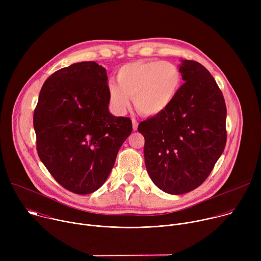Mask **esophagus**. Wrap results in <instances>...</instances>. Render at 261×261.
Returning a JSON list of instances; mask_svg holds the SVG:
<instances>
[{"instance_id":"esophagus-1","label":"esophagus","mask_w":261,"mask_h":261,"mask_svg":"<svg viewBox=\"0 0 261 261\" xmlns=\"http://www.w3.org/2000/svg\"><path fill=\"white\" fill-rule=\"evenodd\" d=\"M132 126H133V130H137V127H138V122L135 120V119H132Z\"/></svg>"}]
</instances>
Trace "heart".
<instances>
[{
	"instance_id": "1",
	"label": "heart",
	"mask_w": 261,
	"mask_h": 261,
	"mask_svg": "<svg viewBox=\"0 0 261 261\" xmlns=\"http://www.w3.org/2000/svg\"><path fill=\"white\" fill-rule=\"evenodd\" d=\"M118 84L107 86L109 106L119 116L125 115L131 99L140 114L157 116L166 110L181 87L178 67L167 61L133 62L122 66L117 74Z\"/></svg>"
}]
</instances>
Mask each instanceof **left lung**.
Returning <instances> with one entry per match:
<instances>
[{"instance_id": "1", "label": "left lung", "mask_w": 261, "mask_h": 261, "mask_svg": "<svg viewBox=\"0 0 261 261\" xmlns=\"http://www.w3.org/2000/svg\"><path fill=\"white\" fill-rule=\"evenodd\" d=\"M185 84L172 104L141 122L144 162L162 191L179 195L200 186L226 144V105L216 81L195 61L178 65Z\"/></svg>"}]
</instances>
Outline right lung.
<instances>
[{"instance_id":"add662e5","label":"right lung","mask_w":261,"mask_h":261,"mask_svg":"<svg viewBox=\"0 0 261 261\" xmlns=\"http://www.w3.org/2000/svg\"><path fill=\"white\" fill-rule=\"evenodd\" d=\"M107 74L81 62L51 74L34 111L37 152L55 179L76 194L98 190L132 132L129 118L108 109Z\"/></svg>"}]
</instances>
